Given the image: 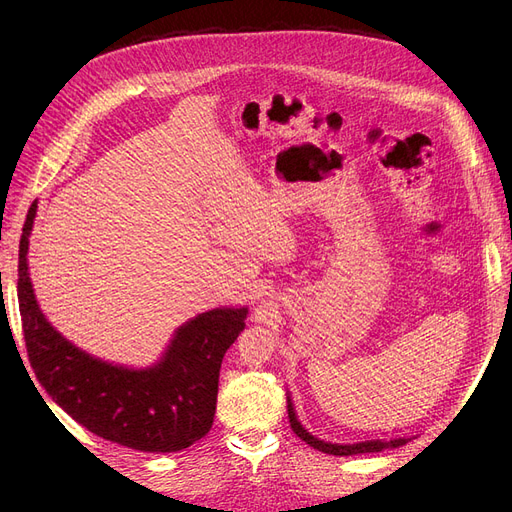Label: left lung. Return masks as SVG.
Returning a JSON list of instances; mask_svg holds the SVG:
<instances>
[{"label": "left lung", "instance_id": "left-lung-1", "mask_svg": "<svg viewBox=\"0 0 512 512\" xmlns=\"http://www.w3.org/2000/svg\"><path fill=\"white\" fill-rule=\"evenodd\" d=\"M288 419H290L292 432L297 434L301 440H305L309 446H313L319 452L336 454V456H351V454H363V452H382L384 448H398V446L409 442V438H396V440H390V442L367 440V442H359V444H330V442H324V440H317L299 423L297 415H294L290 398H288Z\"/></svg>", "mask_w": 512, "mask_h": 512}]
</instances>
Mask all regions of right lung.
Masks as SVG:
<instances>
[{"mask_svg": "<svg viewBox=\"0 0 512 512\" xmlns=\"http://www.w3.org/2000/svg\"><path fill=\"white\" fill-rule=\"evenodd\" d=\"M33 201L20 236L18 307L26 355L45 392L95 436L143 452H176L201 440L213 425L220 367L245 330L247 309H211L176 332L151 369H126L78 351L49 326L29 278Z\"/></svg>", "mask_w": 512, "mask_h": 512, "instance_id": "right-lung-1", "label": "right lung"}]
</instances>
